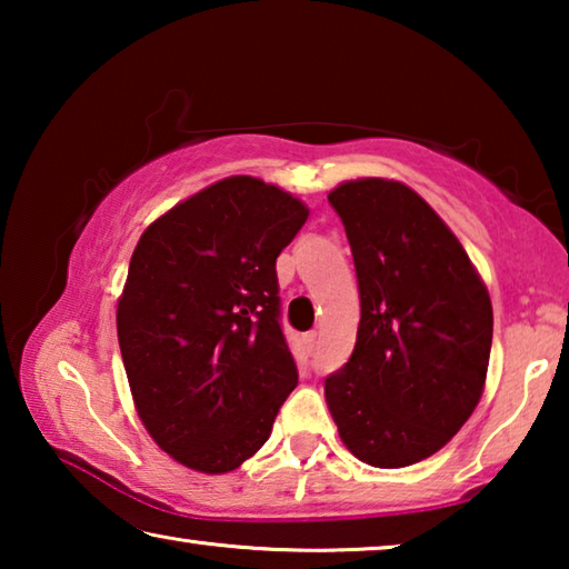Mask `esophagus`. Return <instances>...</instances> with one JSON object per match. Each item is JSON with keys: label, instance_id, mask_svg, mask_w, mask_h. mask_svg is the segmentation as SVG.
<instances>
[{"label": "esophagus", "instance_id": "1", "mask_svg": "<svg viewBox=\"0 0 569 569\" xmlns=\"http://www.w3.org/2000/svg\"><path fill=\"white\" fill-rule=\"evenodd\" d=\"M316 343H319V333H316V331H308V333H306V346H308V351H316Z\"/></svg>", "mask_w": 569, "mask_h": 569}]
</instances>
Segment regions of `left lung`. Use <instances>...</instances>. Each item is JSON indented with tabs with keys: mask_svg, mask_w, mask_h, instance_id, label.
Segmentation results:
<instances>
[{
	"mask_svg": "<svg viewBox=\"0 0 569 569\" xmlns=\"http://www.w3.org/2000/svg\"><path fill=\"white\" fill-rule=\"evenodd\" d=\"M343 220L361 321L349 363L326 379L339 437L371 467L417 465L465 427L485 391L492 301L467 250L399 180H346Z\"/></svg>",
	"mask_w": 569,
	"mask_h": 569,
	"instance_id": "8db88e82",
	"label": "left lung"
}]
</instances>
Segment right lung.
I'll return each mask as SVG.
<instances>
[{"instance_id":"add662e5","label":"right lung","mask_w":569,"mask_h":569,"mask_svg":"<svg viewBox=\"0 0 569 569\" xmlns=\"http://www.w3.org/2000/svg\"><path fill=\"white\" fill-rule=\"evenodd\" d=\"M291 192L230 176L146 228L118 301L134 409L178 465L226 475L271 437L298 371L276 258L306 223Z\"/></svg>"}]
</instances>
